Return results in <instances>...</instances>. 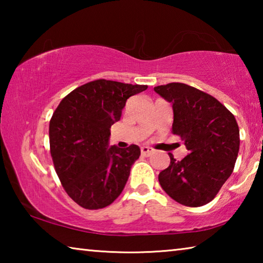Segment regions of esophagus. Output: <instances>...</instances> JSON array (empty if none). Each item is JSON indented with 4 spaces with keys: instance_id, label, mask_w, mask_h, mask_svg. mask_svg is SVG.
Here are the masks:
<instances>
[{
    "instance_id": "34e87169",
    "label": "esophagus",
    "mask_w": 263,
    "mask_h": 263,
    "mask_svg": "<svg viewBox=\"0 0 263 263\" xmlns=\"http://www.w3.org/2000/svg\"><path fill=\"white\" fill-rule=\"evenodd\" d=\"M140 149H141V154L144 155V157H148V155L153 153V149L149 148L148 146H142Z\"/></svg>"
}]
</instances>
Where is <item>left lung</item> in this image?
<instances>
[{
	"label": "left lung",
	"instance_id": "1",
	"mask_svg": "<svg viewBox=\"0 0 263 263\" xmlns=\"http://www.w3.org/2000/svg\"><path fill=\"white\" fill-rule=\"evenodd\" d=\"M154 91L173 104L172 132L184 141L188 155L159 174L161 188L177 203L202 206L216 197L232 174L239 153L234 116L215 97L188 84L172 82Z\"/></svg>",
	"mask_w": 263,
	"mask_h": 263
}]
</instances>
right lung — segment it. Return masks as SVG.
<instances>
[{
    "label": "right lung",
    "mask_w": 263,
    "mask_h": 263,
    "mask_svg": "<svg viewBox=\"0 0 263 263\" xmlns=\"http://www.w3.org/2000/svg\"><path fill=\"white\" fill-rule=\"evenodd\" d=\"M147 86L95 80L62 99L50 121V149L58 177L80 206L110 205L125 186L140 148L110 146V127L128 97Z\"/></svg>",
    "instance_id": "add662e5"
}]
</instances>
